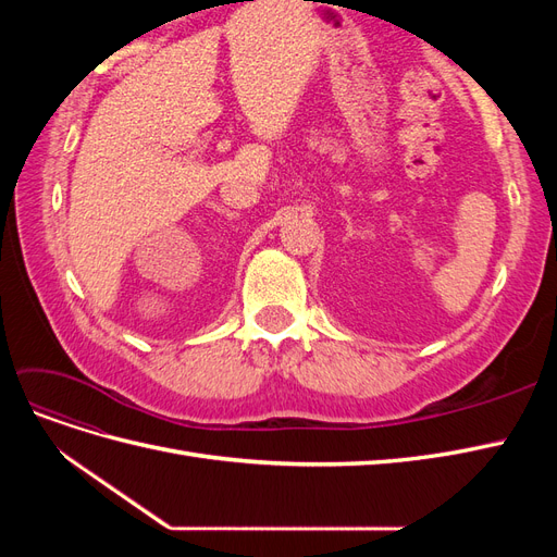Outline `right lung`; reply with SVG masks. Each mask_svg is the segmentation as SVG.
<instances>
[{
    "label": "right lung",
    "instance_id": "1",
    "mask_svg": "<svg viewBox=\"0 0 557 557\" xmlns=\"http://www.w3.org/2000/svg\"><path fill=\"white\" fill-rule=\"evenodd\" d=\"M250 2H252V0H250Z\"/></svg>",
    "mask_w": 557,
    "mask_h": 557
}]
</instances>
